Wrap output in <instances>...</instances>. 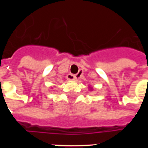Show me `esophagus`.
<instances>
[{
  "mask_svg": "<svg viewBox=\"0 0 148 148\" xmlns=\"http://www.w3.org/2000/svg\"><path fill=\"white\" fill-rule=\"evenodd\" d=\"M67 78L70 80H76L77 76L75 75H72V74H69L67 75Z\"/></svg>",
  "mask_w": 148,
  "mask_h": 148,
  "instance_id": "34e87169",
  "label": "esophagus"
}]
</instances>
